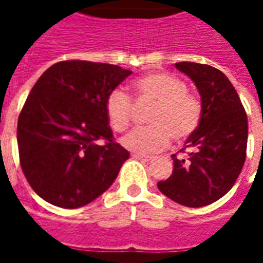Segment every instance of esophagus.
<instances>
[{
  "mask_svg": "<svg viewBox=\"0 0 263 263\" xmlns=\"http://www.w3.org/2000/svg\"><path fill=\"white\" fill-rule=\"evenodd\" d=\"M132 158L137 160H142V162H149V160L152 159L151 156H146V155H141V154H134L132 155Z\"/></svg>",
  "mask_w": 263,
  "mask_h": 263,
  "instance_id": "esophagus-1",
  "label": "esophagus"
}]
</instances>
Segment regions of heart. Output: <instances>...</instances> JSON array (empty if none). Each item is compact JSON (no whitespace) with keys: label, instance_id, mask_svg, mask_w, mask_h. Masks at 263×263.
I'll use <instances>...</instances> for the list:
<instances>
[{"label":"heart","instance_id":"b5f03b06","mask_svg":"<svg viewBox=\"0 0 263 263\" xmlns=\"http://www.w3.org/2000/svg\"><path fill=\"white\" fill-rule=\"evenodd\" d=\"M134 97L154 103L146 122L121 139L122 146L137 154H155L165 149L171 137L177 143L197 131L203 105L197 96L187 91L186 83L171 73L155 71L139 77L132 86ZM108 125L115 132L128 129L132 120V101L122 90H112L105 100Z\"/></svg>","mask_w":263,"mask_h":263}]
</instances>
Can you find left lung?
I'll return each instance as SVG.
<instances>
[{
    "label": "left lung",
    "mask_w": 263,
    "mask_h": 263,
    "mask_svg": "<svg viewBox=\"0 0 263 263\" xmlns=\"http://www.w3.org/2000/svg\"><path fill=\"white\" fill-rule=\"evenodd\" d=\"M197 87L203 117L197 131L186 141L184 159L172 155L173 172L158 189L186 207H203L226 196L242 171L248 120L239 96L227 76L213 66L176 63ZM183 151V149H182Z\"/></svg>",
    "instance_id": "1"
}]
</instances>
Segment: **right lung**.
Wrapping results in <instances>:
<instances>
[{
    "label": "right lung",
    "mask_w": 263,
    "mask_h": 263,
    "mask_svg": "<svg viewBox=\"0 0 263 263\" xmlns=\"http://www.w3.org/2000/svg\"><path fill=\"white\" fill-rule=\"evenodd\" d=\"M131 73L115 65L65 60L32 87L16 138L22 172L45 201L79 209L114 183L129 152L114 142L105 100Z\"/></svg>",
    "instance_id": "obj_1"
}]
</instances>
